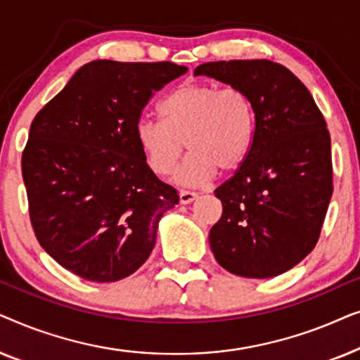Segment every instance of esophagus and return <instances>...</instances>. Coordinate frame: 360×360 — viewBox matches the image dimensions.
<instances>
[{
	"instance_id": "34e87169",
	"label": "esophagus",
	"mask_w": 360,
	"mask_h": 360,
	"mask_svg": "<svg viewBox=\"0 0 360 360\" xmlns=\"http://www.w3.org/2000/svg\"><path fill=\"white\" fill-rule=\"evenodd\" d=\"M196 195L195 191H190V190H180V203H184V205H188V203H191V201H193L195 198H196Z\"/></svg>"
}]
</instances>
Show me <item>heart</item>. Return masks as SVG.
Listing matches in <instances>:
<instances>
[{
  "label": "heart",
  "instance_id": "1",
  "mask_svg": "<svg viewBox=\"0 0 360 360\" xmlns=\"http://www.w3.org/2000/svg\"><path fill=\"white\" fill-rule=\"evenodd\" d=\"M162 121L142 117L136 139L157 175L174 172L185 146L190 154L176 170V181L200 185L219 170H238L252 150L257 115L252 98L240 88L185 82L160 106Z\"/></svg>",
  "mask_w": 360,
  "mask_h": 360
}]
</instances>
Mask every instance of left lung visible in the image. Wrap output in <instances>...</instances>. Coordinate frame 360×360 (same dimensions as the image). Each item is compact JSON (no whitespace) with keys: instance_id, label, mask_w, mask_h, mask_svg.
I'll use <instances>...</instances> for the list:
<instances>
[{"instance_id":"1","label":"left lung","mask_w":360,"mask_h":360,"mask_svg":"<svg viewBox=\"0 0 360 360\" xmlns=\"http://www.w3.org/2000/svg\"><path fill=\"white\" fill-rule=\"evenodd\" d=\"M248 91L257 115L252 150L214 190L223 214L210 231L216 260L228 272L270 278L316 245L333 196L331 137L308 88L280 63L208 62L195 68Z\"/></svg>"}]
</instances>
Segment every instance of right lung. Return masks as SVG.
<instances>
[{
  "label": "right lung",
  "instance_id": "obj_1",
  "mask_svg": "<svg viewBox=\"0 0 360 360\" xmlns=\"http://www.w3.org/2000/svg\"><path fill=\"white\" fill-rule=\"evenodd\" d=\"M185 72L174 62H90L34 117L21 162L29 218L42 249L78 277L134 274L162 214L179 203L147 164L136 124Z\"/></svg>",
  "mask_w": 360,
  "mask_h": 360
}]
</instances>
